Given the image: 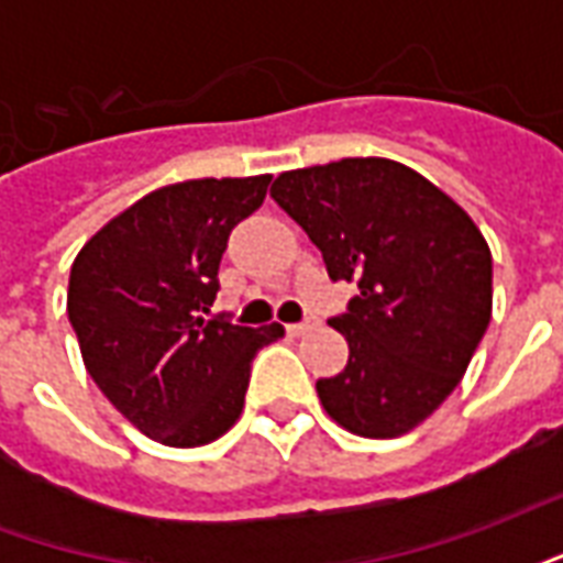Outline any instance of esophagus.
Here are the masks:
<instances>
[{
    "label": "esophagus",
    "instance_id": "1",
    "mask_svg": "<svg viewBox=\"0 0 563 563\" xmlns=\"http://www.w3.org/2000/svg\"><path fill=\"white\" fill-rule=\"evenodd\" d=\"M310 329H313V322H292V325H286V331H289L292 338H298V334H307Z\"/></svg>",
    "mask_w": 563,
    "mask_h": 563
}]
</instances>
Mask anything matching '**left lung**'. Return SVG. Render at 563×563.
Returning a JSON list of instances; mask_svg holds the SVG:
<instances>
[{"instance_id":"obj_1","label":"left lung","mask_w":563,"mask_h":563,"mask_svg":"<svg viewBox=\"0 0 563 563\" xmlns=\"http://www.w3.org/2000/svg\"><path fill=\"white\" fill-rule=\"evenodd\" d=\"M271 196L319 246L331 280H355L341 374L322 407L358 437H401L459 386L492 319V250L464 210L401 162L341 159L283 172Z\"/></svg>"}]
</instances>
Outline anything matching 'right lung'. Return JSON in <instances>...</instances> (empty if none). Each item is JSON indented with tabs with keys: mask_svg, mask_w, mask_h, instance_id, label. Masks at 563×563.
<instances>
[{
	"mask_svg": "<svg viewBox=\"0 0 563 563\" xmlns=\"http://www.w3.org/2000/svg\"><path fill=\"white\" fill-rule=\"evenodd\" d=\"M271 174L162 186L96 232L71 265L68 322L84 365L129 422L165 446H205L244 410L250 365L283 325L208 317L229 234Z\"/></svg>",
	"mask_w": 563,
	"mask_h": 563,
	"instance_id": "right-lung-1",
	"label": "right lung"
}]
</instances>
